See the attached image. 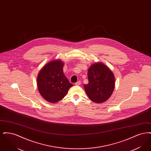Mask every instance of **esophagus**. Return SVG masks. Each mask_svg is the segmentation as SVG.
I'll return each mask as SVG.
<instances>
[{
	"label": "esophagus",
	"mask_w": 151,
	"mask_h": 151,
	"mask_svg": "<svg viewBox=\"0 0 151 151\" xmlns=\"http://www.w3.org/2000/svg\"><path fill=\"white\" fill-rule=\"evenodd\" d=\"M76 86H80V84H81V81H77L76 83H75V84Z\"/></svg>",
	"instance_id": "34e87169"
}]
</instances>
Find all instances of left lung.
Instances as JSON below:
<instances>
[{
    "instance_id": "left-lung-1",
    "label": "left lung",
    "mask_w": 151,
    "mask_h": 151,
    "mask_svg": "<svg viewBox=\"0 0 151 151\" xmlns=\"http://www.w3.org/2000/svg\"><path fill=\"white\" fill-rule=\"evenodd\" d=\"M88 84L84 87L89 99L96 103L107 100L114 89V76L102 63L92 65L88 71Z\"/></svg>"
}]
</instances>
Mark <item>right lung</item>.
Returning a JSON list of instances; mask_svg holds the SVG:
<instances>
[{"instance_id":"add662e5","label":"right lung","mask_w":151,"mask_h":151,"mask_svg":"<svg viewBox=\"0 0 151 151\" xmlns=\"http://www.w3.org/2000/svg\"><path fill=\"white\" fill-rule=\"evenodd\" d=\"M63 63L54 60L41 69L37 77V86L44 99L52 103L57 102L65 97L73 84L63 73Z\"/></svg>"}]
</instances>
